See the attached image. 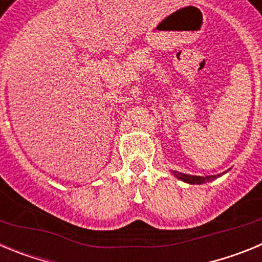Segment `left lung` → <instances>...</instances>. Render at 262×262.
Instances as JSON below:
<instances>
[{"label": "left lung", "mask_w": 262, "mask_h": 262, "mask_svg": "<svg viewBox=\"0 0 262 262\" xmlns=\"http://www.w3.org/2000/svg\"><path fill=\"white\" fill-rule=\"evenodd\" d=\"M174 173L176 177L178 178V180H182L184 182H187V184H191V185H200V184H203V182H209L211 181V180H214V178H216L217 176H207V177H201V176H189V174H184V173H178V172H173Z\"/></svg>", "instance_id": "left-lung-1"}]
</instances>
